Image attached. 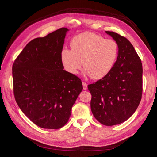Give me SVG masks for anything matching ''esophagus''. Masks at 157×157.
<instances>
[{"label": "esophagus", "mask_w": 157, "mask_h": 157, "mask_svg": "<svg viewBox=\"0 0 157 157\" xmlns=\"http://www.w3.org/2000/svg\"><path fill=\"white\" fill-rule=\"evenodd\" d=\"M82 86H83V90H87V88H88V85H87V84L86 83V82H82Z\"/></svg>", "instance_id": "obj_1"}]
</instances>
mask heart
Wrapping results in <instances>:
<instances>
[{"label":"heart","instance_id":"obj_1","mask_svg":"<svg viewBox=\"0 0 157 157\" xmlns=\"http://www.w3.org/2000/svg\"><path fill=\"white\" fill-rule=\"evenodd\" d=\"M71 50L64 49L61 61L64 69L71 74L77 75L82 62L86 73L95 80L107 75L115 65L118 46L114 40L90 32H85L71 40Z\"/></svg>","mask_w":157,"mask_h":157}]
</instances>
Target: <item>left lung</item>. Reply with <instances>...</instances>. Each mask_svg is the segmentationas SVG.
I'll use <instances>...</instances> for the list:
<instances>
[{
    "instance_id": "left-lung-1",
    "label": "left lung",
    "mask_w": 157,
    "mask_h": 157,
    "mask_svg": "<svg viewBox=\"0 0 157 157\" xmlns=\"http://www.w3.org/2000/svg\"><path fill=\"white\" fill-rule=\"evenodd\" d=\"M105 33L118 44V58L111 72L88 88L94 117L103 125L113 126L128 120L138 107L143 69L139 56L126 38L113 31Z\"/></svg>"
}]
</instances>
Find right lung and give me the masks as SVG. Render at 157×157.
<instances>
[{
  "label": "right lung",
  "instance_id": "obj_1",
  "mask_svg": "<svg viewBox=\"0 0 157 157\" xmlns=\"http://www.w3.org/2000/svg\"><path fill=\"white\" fill-rule=\"evenodd\" d=\"M67 28L28 43L12 67L13 94L29 119L46 129H59L69 121L83 89L77 76L63 70L61 61Z\"/></svg>",
  "mask_w": 157,
  "mask_h": 157
}]
</instances>
